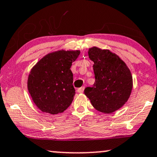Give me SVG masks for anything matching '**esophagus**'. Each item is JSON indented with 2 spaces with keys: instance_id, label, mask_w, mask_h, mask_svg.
<instances>
[{
  "instance_id": "obj_1",
  "label": "esophagus",
  "mask_w": 157,
  "mask_h": 157,
  "mask_svg": "<svg viewBox=\"0 0 157 157\" xmlns=\"http://www.w3.org/2000/svg\"><path fill=\"white\" fill-rule=\"evenodd\" d=\"M84 89H85V87H82V88H80L77 89V92L79 93H82L83 91H84Z\"/></svg>"
}]
</instances>
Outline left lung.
Listing matches in <instances>:
<instances>
[{
  "label": "left lung",
  "mask_w": 157,
  "mask_h": 157,
  "mask_svg": "<svg viewBox=\"0 0 157 157\" xmlns=\"http://www.w3.org/2000/svg\"><path fill=\"white\" fill-rule=\"evenodd\" d=\"M88 56L94 62L93 87L85 89V95L98 112L109 114L128 101L132 89V77L125 63L109 50L89 48Z\"/></svg>",
  "instance_id": "left-lung-1"
}]
</instances>
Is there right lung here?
<instances>
[{
	"label": "right lung",
	"instance_id": "1",
	"mask_svg": "<svg viewBox=\"0 0 157 157\" xmlns=\"http://www.w3.org/2000/svg\"><path fill=\"white\" fill-rule=\"evenodd\" d=\"M80 53L78 50L50 53L32 68L27 80V89L40 110L57 114L72 104L75 90L70 68Z\"/></svg>",
	"mask_w": 157,
	"mask_h": 157
}]
</instances>
